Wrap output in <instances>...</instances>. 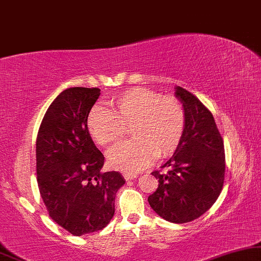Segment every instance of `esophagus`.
<instances>
[{
  "label": "esophagus",
  "mask_w": 261,
  "mask_h": 261,
  "mask_svg": "<svg viewBox=\"0 0 261 261\" xmlns=\"http://www.w3.org/2000/svg\"><path fill=\"white\" fill-rule=\"evenodd\" d=\"M125 180H134L137 178L136 174H131V173H123Z\"/></svg>",
  "instance_id": "1"
}]
</instances>
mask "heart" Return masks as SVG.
<instances>
[{"label": "heart", "mask_w": 261, "mask_h": 261, "mask_svg": "<svg viewBox=\"0 0 261 261\" xmlns=\"http://www.w3.org/2000/svg\"><path fill=\"white\" fill-rule=\"evenodd\" d=\"M116 113L95 107L89 114L88 128L99 145L120 141L125 126L133 141L116 145L109 151L113 168L125 173L140 172L155 158L174 154L181 143L186 126L182 103L173 96H161L147 88H131L111 101Z\"/></svg>", "instance_id": "obj_1"}]
</instances>
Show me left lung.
<instances>
[{"instance_id": "1", "label": "left lung", "mask_w": 261, "mask_h": 261, "mask_svg": "<svg viewBox=\"0 0 261 261\" xmlns=\"http://www.w3.org/2000/svg\"><path fill=\"white\" fill-rule=\"evenodd\" d=\"M186 126L181 143L162 168L152 172L159 187L148 197L151 209L172 223H187L205 214L224 181V145L213 114L193 94L175 87Z\"/></svg>"}]
</instances>
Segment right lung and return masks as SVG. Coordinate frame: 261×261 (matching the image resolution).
Segmentation results:
<instances>
[{"label":"right lung","instance_id":"obj_1","mask_svg":"<svg viewBox=\"0 0 261 261\" xmlns=\"http://www.w3.org/2000/svg\"><path fill=\"white\" fill-rule=\"evenodd\" d=\"M99 88H67L48 107L38 131L36 156L40 196L48 215L70 234L101 230L114 215L125 179L101 173L105 158L90 137L87 119Z\"/></svg>","mask_w":261,"mask_h":261}]
</instances>
